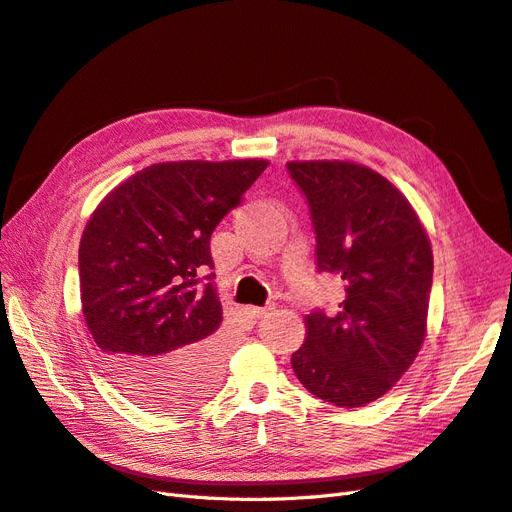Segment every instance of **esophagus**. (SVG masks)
Instances as JSON below:
<instances>
[{
  "label": "esophagus",
  "instance_id": "34e87169",
  "mask_svg": "<svg viewBox=\"0 0 512 512\" xmlns=\"http://www.w3.org/2000/svg\"><path fill=\"white\" fill-rule=\"evenodd\" d=\"M268 311H270V307H248V309H246V313H248V316H251V318H255V320H259V318H264Z\"/></svg>",
  "mask_w": 512,
  "mask_h": 512
}]
</instances>
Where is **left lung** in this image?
I'll return each instance as SVG.
<instances>
[{
  "label": "left lung",
  "mask_w": 512,
  "mask_h": 512,
  "mask_svg": "<svg viewBox=\"0 0 512 512\" xmlns=\"http://www.w3.org/2000/svg\"><path fill=\"white\" fill-rule=\"evenodd\" d=\"M287 173L309 203L318 270L346 290L335 316L305 318L292 368L316 398L355 409L385 396L424 344L430 240L404 194L368 166L287 162Z\"/></svg>",
  "instance_id": "8db88e82"
}]
</instances>
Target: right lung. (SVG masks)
Returning <instances> with one entry per match:
<instances>
[{
	"mask_svg": "<svg viewBox=\"0 0 512 512\" xmlns=\"http://www.w3.org/2000/svg\"><path fill=\"white\" fill-rule=\"evenodd\" d=\"M266 160L164 162L103 199L80 242V294L112 383L153 411L203 400L225 342L209 251Z\"/></svg>",
	"mask_w": 512,
	"mask_h": 512,
	"instance_id": "right-lung-1",
	"label": "right lung"
}]
</instances>
